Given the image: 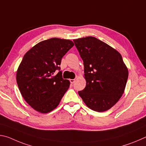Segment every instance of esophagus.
I'll list each match as a JSON object with an SVG mask.
<instances>
[{"label":"esophagus","mask_w":146,"mask_h":146,"mask_svg":"<svg viewBox=\"0 0 146 146\" xmlns=\"http://www.w3.org/2000/svg\"><path fill=\"white\" fill-rule=\"evenodd\" d=\"M70 82H71V84H73L74 82H75V79H70Z\"/></svg>","instance_id":"esophagus-1"}]
</instances>
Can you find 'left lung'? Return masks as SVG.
Segmentation results:
<instances>
[{"instance_id":"8db88e82","label":"left lung","mask_w":146,"mask_h":146,"mask_svg":"<svg viewBox=\"0 0 146 146\" xmlns=\"http://www.w3.org/2000/svg\"><path fill=\"white\" fill-rule=\"evenodd\" d=\"M84 62L86 88L78 91L91 110L103 112L117 103L124 91L128 70L122 56L93 36L73 40Z\"/></svg>"}]
</instances>
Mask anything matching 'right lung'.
<instances>
[{
    "label": "right lung",
    "mask_w": 146,
    "mask_h": 146,
    "mask_svg": "<svg viewBox=\"0 0 146 146\" xmlns=\"http://www.w3.org/2000/svg\"><path fill=\"white\" fill-rule=\"evenodd\" d=\"M74 46L71 40L52 38L36 44L24 55L17 71L22 96L35 110L47 113L57 107L70 87L60 70L62 58ZM56 70L59 71L55 73Z\"/></svg>",
    "instance_id": "obj_1"
}]
</instances>
